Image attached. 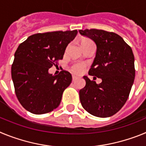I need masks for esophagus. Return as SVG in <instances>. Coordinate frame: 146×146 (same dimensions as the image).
I'll use <instances>...</instances> for the list:
<instances>
[{
	"label": "esophagus",
	"mask_w": 146,
	"mask_h": 146,
	"mask_svg": "<svg viewBox=\"0 0 146 146\" xmlns=\"http://www.w3.org/2000/svg\"><path fill=\"white\" fill-rule=\"evenodd\" d=\"M77 78H78V77H77V76H75V75H72V80H73V81L76 80H77Z\"/></svg>",
	"instance_id": "34e87169"
}]
</instances>
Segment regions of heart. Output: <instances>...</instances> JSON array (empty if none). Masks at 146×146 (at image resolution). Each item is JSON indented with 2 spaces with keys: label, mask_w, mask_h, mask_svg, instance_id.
Returning a JSON list of instances; mask_svg holds the SVG:
<instances>
[{
  "label": "heart",
  "mask_w": 146,
  "mask_h": 146,
  "mask_svg": "<svg viewBox=\"0 0 146 146\" xmlns=\"http://www.w3.org/2000/svg\"><path fill=\"white\" fill-rule=\"evenodd\" d=\"M91 42L89 40H86L83 42ZM82 42V43H83ZM85 67H86V65L82 63H77V64H74V65L72 66V70L73 71V72L76 73V74H80L82 73L83 71H84Z\"/></svg>",
  "instance_id": "b5f03b06"
}]
</instances>
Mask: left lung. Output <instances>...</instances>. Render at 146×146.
Instances as JSON below:
<instances>
[{"label": "left lung", "instance_id": "8db88e82", "mask_svg": "<svg viewBox=\"0 0 146 146\" xmlns=\"http://www.w3.org/2000/svg\"><path fill=\"white\" fill-rule=\"evenodd\" d=\"M79 32L96 44V57L88 74L102 79L101 83L96 84L87 76L83 77L86 86L79 93L82 106L94 116H112L124 105L134 83L132 50L122 37L113 32L97 29Z\"/></svg>", "mask_w": 146, "mask_h": 146}]
</instances>
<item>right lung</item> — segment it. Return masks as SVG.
Masks as SVG:
<instances>
[{
    "mask_svg": "<svg viewBox=\"0 0 146 146\" xmlns=\"http://www.w3.org/2000/svg\"><path fill=\"white\" fill-rule=\"evenodd\" d=\"M77 30L36 33L20 44L15 53L11 78L22 106L33 114H44L57 108L72 74L61 71L58 75L49 69L61 60Z\"/></svg>",
    "mask_w": 146,
    "mask_h": 146,
    "instance_id": "add662e5",
    "label": "right lung"
}]
</instances>
